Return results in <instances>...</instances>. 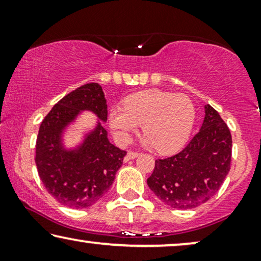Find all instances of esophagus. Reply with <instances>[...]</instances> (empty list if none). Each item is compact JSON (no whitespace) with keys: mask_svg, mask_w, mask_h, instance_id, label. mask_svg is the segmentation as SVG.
Instances as JSON below:
<instances>
[{"mask_svg":"<svg viewBox=\"0 0 261 261\" xmlns=\"http://www.w3.org/2000/svg\"><path fill=\"white\" fill-rule=\"evenodd\" d=\"M138 154L139 153L138 152H134V151H129L127 153V155L124 156V160H126V162H128V160H130V159H134V158H137L138 156Z\"/></svg>","mask_w":261,"mask_h":261,"instance_id":"1","label":"esophagus"}]
</instances>
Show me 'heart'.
Returning <instances> with one entry per match:
<instances>
[{
  "label": "heart",
  "mask_w": 261,
  "mask_h": 261,
  "mask_svg": "<svg viewBox=\"0 0 261 261\" xmlns=\"http://www.w3.org/2000/svg\"><path fill=\"white\" fill-rule=\"evenodd\" d=\"M195 114V105L188 95L152 89L128 96L123 108L110 110L109 123L121 144H128L142 124L146 144L167 153L187 141Z\"/></svg>",
  "instance_id": "1"
}]
</instances>
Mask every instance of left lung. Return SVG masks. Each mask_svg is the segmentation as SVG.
<instances>
[{"instance_id":"obj_1","label":"left lung","mask_w":261,"mask_h":261,"mask_svg":"<svg viewBox=\"0 0 261 261\" xmlns=\"http://www.w3.org/2000/svg\"><path fill=\"white\" fill-rule=\"evenodd\" d=\"M231 135L212 106L201 129L179 153L156 159L147 184L156 197L176 209H192L219 191L230 170Z\"/></svg>"}]
</instances>
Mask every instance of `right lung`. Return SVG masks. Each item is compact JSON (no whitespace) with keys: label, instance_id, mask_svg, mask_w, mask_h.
<instances>
[{"label":"right lung","instance_id":"add662e5","mask_svg":"<svg viewBox=\"0 0 261 261\" xmlns=\"http://www.w3.org/2000/svg\"><path fill=\"white\" fill-rule=\"evenodd\" d=\"M80 110H91L107 121V101L98 83L82 85L55 105L42 120L35 145V164L46 191L74 209L92 205L109 190L127 154L110 144L101 123L76 151L63 149L62 130Z\"/></svg>","mask_w":261,"mask_h":261}]
</instances>
